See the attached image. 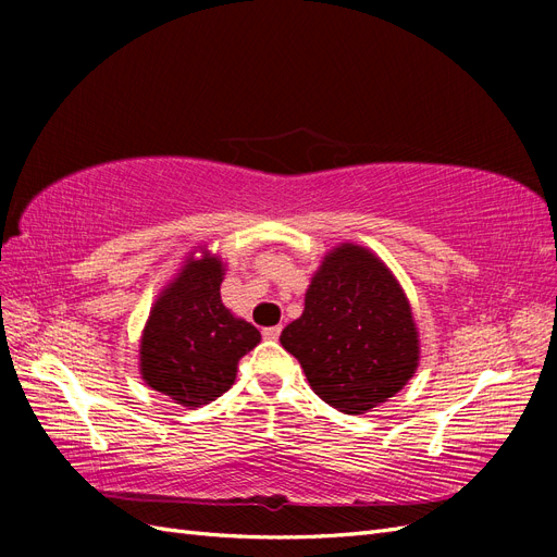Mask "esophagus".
<instances>
[{
  "instance_id": "1",
  "label": "esophagus",
  "mask_w": 557,
  "mask_h": 557,
  "mask_svg": "<svg viewBox=\"0 0 557 557\" xmlns=\"http://www.w3.org/2000/svg\"><path fill=\"white\" fill-rule=\"evenodd\" d=\"M262 336H264V339H269V342H276L278 336H281V325L264 327V330H262Z\"/></svg>"
}]
</instances>
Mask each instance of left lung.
<instances>
[{
    "label": "left lung",
    "instance_id": "1",
    "mask_svg": "<svg viewBox=\"0 0 557 557\" xmlns=\"http://www.w3.org/2000/svg\"><path fill=\"white\" fill-rule=\"evenodd\" d=\"M313 393L358 416L399 393L418 367V332L399 283L374 252L344 244L315 272L305 313L281 332Z\"/></svg>",
    "mask_w": 557,
    "mask_h": 557
}]
</instances>
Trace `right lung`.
Instances as JSON below:
<instances>
[{
  "label": "right lung",
  "instance_id": "add662e5",
  "mask_svg": "<svg viewBox=\"0 0 557 557\" xmlns=\"http://www.w3.org/2000/svg\"><path fill=\"white\" fill-rule=\"evenodd\" d=\"M221 283V260L190 258L162 290L141 336L144 381L183 407L227 393L239 360L260 342L258 327L223 307Z\"/></svg>",
  "mask_w": 557,
  "mask_h": 557
}]
</instances>
